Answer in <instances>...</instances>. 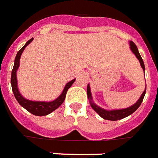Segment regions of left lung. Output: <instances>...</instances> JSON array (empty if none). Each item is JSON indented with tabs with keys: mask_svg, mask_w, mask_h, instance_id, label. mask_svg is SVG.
<instances>
[{
	"mask_svg": "<svg viewBox=\"0 0 158 158\" xmlns=\"http://www.w3.org/2000/svg\"><path fill=\"white\" fill-rule=\"evenodd\" d=\"M129 45H130V49L131 51L133 52V53L136 56V58L139 59V63H140V65H141L142 69L145 72V64H144V61L142 59L141 56L139 52V50L137 48V47L135 45V43L132 41H129ZM145 91H146V86H145V91L142 93L141 96L139 97V99L137 100V102L134 104L133 106H129L127 108H125V109H120V110H106L103 109L101 107H99V106H97L94 100H93V97H92L91 94V89H90V85L88 84V88H87V94H88V99L89 100V104L90 106H92V108L96 112L99 114V116L106 119V120H110V121H117V120H121L123 118H125L127 117V116H129L131 114L135 112L136 110L138 109L139 106L141 105L142 101H143V99L145 97Z\"/></svg>",
	"mask_w": 158,
	"mask_h": 158,
	"instance_id": "8db88e82",
	"label": "left lung"
}]
</instances>
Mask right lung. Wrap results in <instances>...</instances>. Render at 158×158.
Segmentation results:
<instances>
[{
  "label": "right lung",
  "mask_w": 158,
  "mask_h": 158,
  "mask_svg": "<svg viewBox=\"0 0 158 158\" xmlns=\"http://www.w3.org/2000/svg\"><path fill=\"white\" fill-rule=\"evenodd\" d=\"M33 41V38L30 39L29 41L25 43V45L23 46L22 48L20 49L19 51L17 53L15 59H14V65H13V70H12V76H11V84H12V89H13V94L15 96V99L19 103V105L22 107H23L25 110H27L29 112L33 114L35 116H38V117H42V116H47L56 109H58L59 106L63 104L64 100L65 99L66 96V93L68 89L71 87V85L73 84L74 81H76V79H73L70 81H69L65 87L64 88L62 94L59 95V97L55 99L52 101H49V102H46V101H33V100H30V99L23 98L21 95V94L19 91V88H18V81H17V70L19 67V60L20 57L22 52H23L24 48L27 47L31 41Z\"/></svg>",
  "instance_id": "right-lung-1"
}]
</instances>
